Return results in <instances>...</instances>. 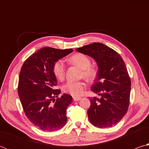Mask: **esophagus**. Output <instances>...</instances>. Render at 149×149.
Returning a JSON list of instances; mask_svg holds the SVG:
<instances>
[{"label": "esophagus", "instance_id": "obj_1", "mask_svg": "<svg viewBox=\"0 0 149 149\" xmlns=\"http://www.w3.org/2000/svg\"><path fill=\"white\" fill-rule=\"evenodd\" d=\"M80 99H81V97H73V100H74V101H78V100H79Z\"/></svg>", "mask_w": 149, "mask_h": 149}]
</instances>
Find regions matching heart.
<instances>
[{"instance_id": "b5f03b06", "label": "heart", "mask_w": 149, "mask_h": 149, "mask_svg": "<svg viewBox=\"0 0 149 149\" xmlns=\"http://www.w3.org/2000/svg\"><path fill=\"white\" fill-rule=\"evenodd\" d=\"M69 62L81 70V76L87 81H92L97 76V70L91 64V60L87 55L82 53H76L70 58ZM52 72L57 79L62 80L65 76V68L62 60L54 62L52 66ZM85 89V84L83 81H69L63 85L62 89L64 93H68L74 97L82 94Z\"/></svg>"}]
</instances>
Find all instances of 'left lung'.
<instances>
[{
	"label": "left lung",
	"mask_w": 149,
	"mask_h": 149,
	"mask_svg": "<svg viewBox=\"0 0 149 149\" xmlns=\"http://www.w3.org/2000/svg\"><path fill=\"white\" fill-rule=\"evenodd\" d=\"M76 50L94 58L99 68L91 90L100 98L90 100L87 111L89 122L99 128L117 124L130 104L131 80L124 61L117 52L100 42L85 45Z\"/></svg>",
	"instance_id": "1"
}]
</instances>
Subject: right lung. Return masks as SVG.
<instances>
[{"label": "right lung", "instance_id": "1", "mask_svg": "<svg viewBox=\"0 0 149 149\" xmlns=\"http://www.w3.org/2000/svg\"><path fill=\"white\" fill-rule=\"evenodd\" d=\"M73 52L44 47L31 54L20 70L17 93L27 118L39 129L53 132L67 122L66 109L72 97H58L56 78L52 72L54 62Z\"/></svg>", "mask_w": 149, "mask_h": 149}]
</instances>
